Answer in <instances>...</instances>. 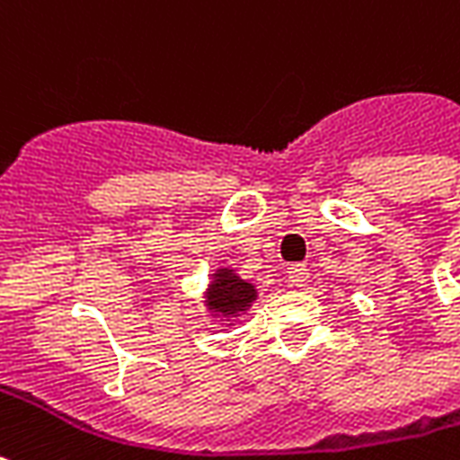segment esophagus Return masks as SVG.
Here are the masks:
<instances>
[{
    "label": "esophagus",
    "mask_w": 460,
    "mask_h": 460,
    "mask_svg": "<svg viewBox=\"0 0 460 460\" xmlns=\"http://www.w3.org/2000/svg\"><path fill=\"white\" fill-rule=\"evenodd\" d=\"M307 278H309L307 265L295 263L288 268V282H290V288H305V285H307Z\"/></svg>",
    "instance_id": "obj_1"
}]
</instances>
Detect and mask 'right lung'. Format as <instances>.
Listing matches in <instances>:
<instances>
[{"label":"right lung","mask_w":460,"mask_h":460,"mask_svg":"<svg viewBox=\"0 0 460 460\" xmlns=\"http://www.w3.org/2000/svg\"><path fill=\"white\" fill-rule=\"evenodd\" d=\"M253 299H256V288L251 282L241 280L234 270L224 268L219 273H214V282L207 292V302L212 312L234 316L243 312Z\"/></svg>","instance_id":"right-lung-1"}]
</instances>
